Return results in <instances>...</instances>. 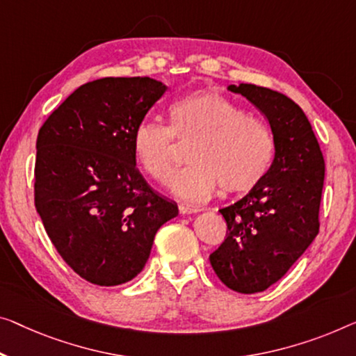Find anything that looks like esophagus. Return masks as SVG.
I'll return each instance as SVG.
<instances>
[{"instance_id":"1","label":"esophagus","mask_w":356,"mask_h":356,"mask_svg":"<svg viewBox=\"0 0 356 356\" xmlns=\"http://www.w3.org/2000/svg\"><path fill=\"white\" fill-rule=\"evenodd\" d=\"M180 214H195V212H200V208H195V206H187V204H180L179 206Z\"/></svg>"}]
</instances>
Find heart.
Wrapping results in <instances>:
<instances>
[{
	"label": "heart",
	"instance_id": "1",
	"mask_svg": "<svg viewBox=\"0 0 356 356\" xmlns=\"http://www.w3.org/2000/svg\"><path fill=\"white\" fill-rule=\"evenodd\" d=\"M174 140L193 144L190 166L171 179L172 193L204 203L222 185L227 193H248L268 176L275 137L256 116L219 92L195 91L174 100L168 126L142 121L132 132V152L148 177L164 184L174 169Z\"/></svg>",
	"mask_w": 356,
	"mask_h": 356
}]
</instances>
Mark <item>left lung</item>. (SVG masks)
Returning <instances> with one entry per match:
<instances>
[{
    "instance_id": "1",
    "label": "left lung",
    "mask_w": 356,
    "mask_h": 356,
    "mask_svg": "<svg viewBox=\"0 0 356 356\" xmlns=\"http://www.w3.org/2000/svg\"><path fill=\"white\" fill-rule=\"evenodd\" d=\"M229 91L245 95L267 116L277 145L264 182L219 211L227 235L209 256L227 288L254 294L283 278L318 235L325 160L294 100L256 84H230Z\"/></svg>"
}]
</instances>
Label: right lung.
<instances>
[{
  "mask_svg": "<svg viewBox=\"0 0 356 356\" xmlns=\"http://www.w3.org/2000/svg\"><path fill=\"white\" fill-rule=\"evenodd\" d=\"M148 76L79 86L36 139L35 206L73 272L118 286L137 277L158 229L179 214L136 168L132 132L166 91Z\"/></svg>",
  "mask_w": 356,
  "mask_h": 356,
  "instance_id": "right-lung-1",
  "label": "right lung"
}]
</instances>
